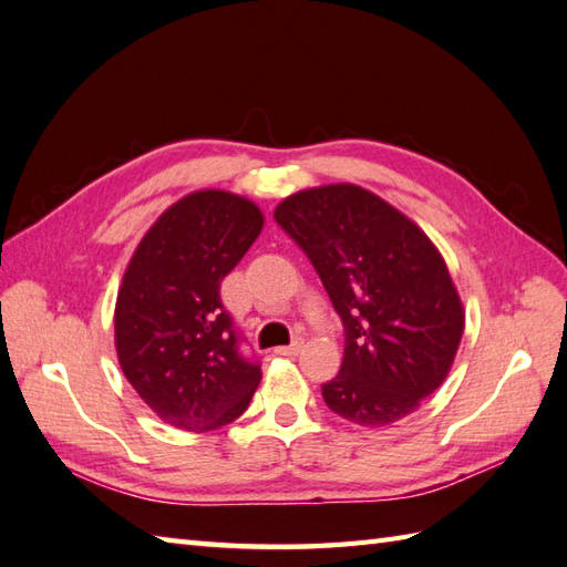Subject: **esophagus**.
<instances>
[{
  "mask_svg": "<svg viewBox=\"0 0 567 567\" xmlns=\"http://www.w3.org/2000/svg\"><path fill=\"white\" fill-rule=\"evenodd\" d=\"M302 350V340H296L293 342V346H286V348H277V350H274V352H277V354H281V357H296L298 352Z\"/></svg>",
  "mask_w": 567,
  "mask_h": 567,
  "instance_id": "1",
  "label": "esophagus"
}]
</instances>
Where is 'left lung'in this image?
<instances>
[{"label":"left lung","instance_id":"1","mask_svg":"<svg viewBox=\"0 0 567 567\" xmlns=\"http://www.w3.org/2000/svg\"><path fill=\"white\" fill-rule=\"evenodd\" d=\"M274 219L310 257L346 326L340 373L321 385L326 406L367 427L414 414L447 379L466 326L437 246L348 182L286 196Z\"/></svg>","mask_w":567,"mask_h":567}]
</instances>
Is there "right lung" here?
I'll list each match as a JSON object with an SVG mask.
<instances>
[{
	"mask_svg": "<svg viewBox=\"0 0 567 567\" xmlns=\"http://www.w3.org/2000/svg\"><path fill=\"white\" fill-rule=\"evenodd\" d=\"M262 227L250 198L200 188L169 205L130 257L113 315L117 362L153 414L179 431L236 421L260 385V364L238 354L219 284Z\"/></svg>",
	"mask_w": 567,
	"mask_h": 567,
	"instance_id": "right-lung-1",
	"label": "right lung"
}]
</instances>
